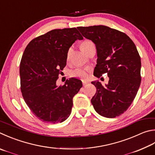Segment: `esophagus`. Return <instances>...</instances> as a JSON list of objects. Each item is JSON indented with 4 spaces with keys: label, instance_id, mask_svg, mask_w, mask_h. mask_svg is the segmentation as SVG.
<instances>
[{
    "label": "esophagus",
    "instance_id": "obj_1",
    "mask_svg": "<svg viewBox=\"0 0 155 155\" xmlns=\"http://www.w3.org/2000/svg\"><path fill=\"white\" fill-rule=\"evenodd\" d=\"M89 84V83L87 82V81H83V85L85 86V85H88Z\"/></svg>",
    "mask_w": 155,
    "mask_h": 155
}]
</instances>
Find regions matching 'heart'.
Instances as JSON below:
<instances>
[{"mask_svg": "<svg viewBox=\"0 0 155 155\" xmlns=\"http://www.w3.org/2000/svg\"><path fill=\"white\" fill-rule=\"evenodd\" d=\"M93 44L92 43L89 41H85L81 44V49L83 51L85 50L87 47L89 46L90 45ZM70 53H71V51L69 50L68 52V54H67V58L69 59L70 55ZM70 75L73 77H76V78H86L88 76V72L86 70H83V69H80V68H77L72 70L70 72Z\"/></svg>", "mask_w": 155, "mask_h": 155, "instance_id": "heart-1", "label": "heart"}]
</instances>
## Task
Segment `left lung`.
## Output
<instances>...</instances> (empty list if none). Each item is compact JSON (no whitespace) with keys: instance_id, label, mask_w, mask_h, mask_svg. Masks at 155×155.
<instances>
[{"instance_id":"1","label":"left lung","mask_w":155,"mask_h":155,"mask_svg":"<svg viewBox=\"0 0 155 155\" xmlns=\"http://www.w3.org/2000/svg\"><path fill=\"white\" fill-rule=\"evenodd\" d=\"M84 37L95 44L97 64L94 75L109 77L103 85L92 81L97 89L91 100L95 110L106 118L119 117L133 102L141 82V59L136 45L125 33L106 26L77 27Z\"/></svg>"}]
</instances>
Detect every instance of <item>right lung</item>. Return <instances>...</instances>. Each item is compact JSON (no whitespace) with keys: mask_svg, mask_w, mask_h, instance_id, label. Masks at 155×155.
<instances>
[{"mask_svg":"<svg viewBox=\"0 0 155 155\" xmlns=\"http://www.w3.org/2000/svg\"><path fill=\"white\" fill-rule=\"evenodd\" d=\"M83 36L76 28L51 30L31 41L22 55L19 74L24 101L45 123H61L71 114L72 98L83 87L76 78L58 87L56 81L66 65L70 47Z\"/></svg>","mask_w":155,"mask_h":155,"instance_id":"1","label":"right lung"}]
</instances>
